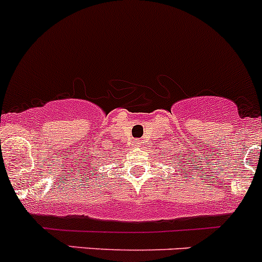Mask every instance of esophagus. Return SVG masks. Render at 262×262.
<instances>
[{
  "mask_svg": "<svg viewBox=\"0 0 262 262\" xmlns=\"http://www.w3.org/2000/svg\"><path fill=\"white\" fill-rule=\"evenodd\" d=\"M136 146H137V147L143 146V141H136Z\"/></svg>",
  "mask_w": 262,
  "mask_h": 262,
  "instance_id": "1",
  "label": "esophagus"
}]
</instances>
